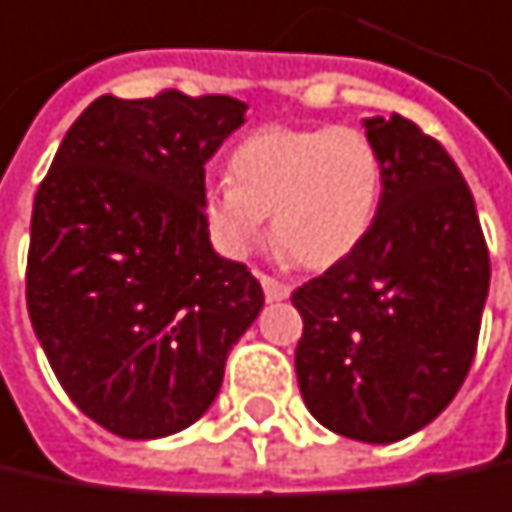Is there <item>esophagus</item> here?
Returning <instances> with one entry per match:
<instances>
[{"mask_svg": "<svg viewBox=\"0 0 512 512\" xmlns=\"http://www.w3.org/2000/svg\"><path fill=\"white\" fill-rule=\"evenodd\" d=\"M259 283L265 288V297H268V300H286L288 294H291V288H288L283 280H277V277L259 274Z\"/></svg>", "mask_w": 512, "mask_h": 512, "instance_id": "1", "label": "esophagus"}]
</instances>
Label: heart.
<instances>
[{"label":"heart","mask_w":512,"mask_h":512,"mask_svg":"<svg viewBox=\"0 0 512 512\" xmlns=\"http://www.w3.org/2000/svg\"><path fill=\"white\" fill-rule=\"evenodd\" d=\"M383 197V156L356 126H271L229 156V182L206 188L200 215L226 259H247L265 238L309 268L345 259L368 235Z\"/></svg>","instance_id":"b5f03b06"}]
</instances>
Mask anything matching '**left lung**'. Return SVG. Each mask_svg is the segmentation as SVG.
Returning <instances> with one entry per match:
<instances>
[{
	"label": "left lung",
	"instance_id": "8db88e82",
	"mask_svg": "<svg viewBox=\"0 0 512 512\" xmlns=\"http://www.w3.org/2000/svg\"><path fill=\"white\" fill-rule=\"evenodd\" d=\"M383 197L368 235L291 294L303 318L300 395L327 430L389 445L460 392L489 291L475 197L445 147L413 120L368 117Z\"/></svg>",
	"mask_w": 512,
	"mask_h": 512
}]
</instances>
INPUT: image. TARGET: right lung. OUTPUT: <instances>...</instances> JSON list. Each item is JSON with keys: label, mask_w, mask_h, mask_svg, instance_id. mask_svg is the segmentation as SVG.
I'll use <instances>...</instances> for the list:
<instances>
[{"label": "right lung", "mask_w": 512, "mask_h": 512, "mask_svg": "<svg viewBox=\"0 0 512 512\" xmlns=\"http://www.w3.org/2000/svg\"><path fill=\"white\" fill-rule=\"evenodd\" d=\"M232 96L94 99L34 194L26 303L70 401L123 439L185 430L221 392L265 294L212 250L206 161L244 123Z\"/></svg>", "instance_id": "add662e5"}]
</instances>
